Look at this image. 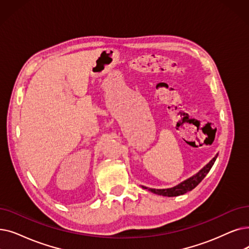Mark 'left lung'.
Returning <instances> with one entry per match:
<instances>
[{
    "label": "left lung",
    "mask_w": 249,
    "mask_h": 249,
    "mask_svg": "<svg viewBox=\"0 0 249 249\" xmlns=\"http://www.w3.org/2000/svg\"><path fill=\"white\" fill-rule=\"evenodd\" d=\"M218 158V154L215 155L213 160H210V163H208L205 165L199 172H197L196 175L191 176L190 178L182 181L181 183H179L178 185L174 186V187H171V188H165V189H156V188H148L145 186H142L143 189H147L150 192L156 193L158 196H182V194H184L188 191H191L193 188H196L199 183L201 182V180L207 176L208 173L210 172V170L212 169L213 165L214 164L215 160Z\"/></svg>",
    "instance_id": "obj_1"
}]
</instances>
